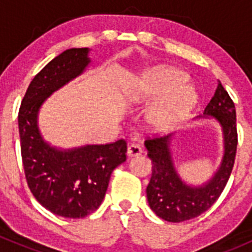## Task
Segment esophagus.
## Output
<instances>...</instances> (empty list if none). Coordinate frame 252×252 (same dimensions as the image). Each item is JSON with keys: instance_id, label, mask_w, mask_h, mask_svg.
I'll use <instances>...</instances> for the list:
<instances>
[{"instance_id": "obj_1", "label": "esophagus", "mask_w": 252, "mask_h": 252, "mask_svg": "<svg viewBox=\"0 0 252 252\" xmlns=\"http://www.w3.org/2000/svg\"><path fill=\"white\" fill-rule=\"evenodd\" d=\"M126 154L128 156H138V155L142 154V149L140 145L135 144V142H131L128 145V150H126Z\"/></svg>"}]
</instances>
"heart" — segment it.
I'll use <instances>...</instances> for the list:
<instances>
[{"mask_svg": "<svg viewBox=\"0 0 252 252\" xmlns=\"http://www.w3.org/2000/svg\"><path fill=\"white\" fill-rule=\"evenodd\" d=\"M187 80L182 70L162 68L142 78L136 85L134 100L139 102L162 96L147 113L150 124L156 130H169L184 121L194 108L196 95L184 85Z\"/></svg>", "mask_w": 252, "mask_h": 252, "instance_id": "b5f03b06", "label": "heart"}]
</instances>
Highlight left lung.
I'll return each mask as SVG.
<instances>
[{"label":"left lung","instance_id":"obj_1","mask_svg":"<svg viewBox=\"0 0 252 252\" xmlns=\"http://www.w3.org/2000/svg\"><path fill=\"white\" fill-rule=\"evenodd\" d=\"M204 114L216 117L220 123L225 150L220 171L202 188L188 187L178 177L168 149L169 136L145 140L147 156L152 162V175L146 188L147 201L151 210L167 222H184L207 211L220 196L232 173L238 146L235 106L220 83Z\"/></svg>","mask_w":252,"mask_h":252}]
</instances>
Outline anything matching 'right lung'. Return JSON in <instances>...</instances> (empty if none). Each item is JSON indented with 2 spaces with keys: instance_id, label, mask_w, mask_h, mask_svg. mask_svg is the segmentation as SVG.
Returning <instances> with one entry per match:
<instances>
[{
  "instance_id": "add662e5",
  "label": "right lung",
  "mask_w": 252,
  "mask_h": 252,
  "mask_svg": "<svg viewBox=\"0 0 252 252\" xmlns=\"http://www.w3.org/2000/svg\"><path fill=\"white\" fill-rule=\"evenodd\" d=\"M88 52L86 47L70 48L47 63L28 86L18 114L28 187L46 210L67 218H83L97 210L112 172L126 159L124 139L62 152L44 142L37 129L44 98L85 69Z\"/></svg>"
}]
</instances>
